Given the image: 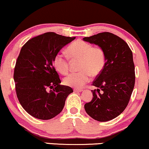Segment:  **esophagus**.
Listing matches in <instances>:
<instances>
[{"mask_svg":"<svg viewBox=\"0 0 149 149\" xmlns=\"http://www.w3.org/2000/svg\"><path fill=\"white\" fill-rule=\"evenodd\" d=\"M82 90L81 89H78V88H74V92H76V93H79V92H81Z\"/></svg>","mask_w":149,"mask_h":149,"instance_id":"1","label":"esophagus"}]
</instances>
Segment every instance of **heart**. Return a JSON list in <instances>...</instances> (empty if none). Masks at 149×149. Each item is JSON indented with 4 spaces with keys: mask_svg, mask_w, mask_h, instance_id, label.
Listing matches in <instances>:
<instances>
[{
    "mask_svg": "<svg viewBox=\"0 0 149 149\" xmlns=\"http://www.w3.org/2000/svg\"><path fill=\"white\" fill-rule=\"evenodd\" d=\"M67 52L72 60H80L79 72L71 73L64 79L68 86L80 88L90 81L91 77L97 76L104 69L106 63L105 53L99 47H93L83 40H77L68 47ZM55 69L62 74L69 72L70 63L68 57L58 53L53 61Z\"/></svg>",
    "mask_w": 149,
    "mask_h": 149,
    "instance_id": "obj_1",
    "label": "heart"
}]
</instances>
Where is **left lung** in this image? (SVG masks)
Segmentation results:
<instances>
[{"mask_svg": "<svg viewBox=\"0 0 149 149\" xmlns=\"http://www.w3.org/2000/svg\"><path fill=\"white\" fill-rule=\"evenodd\" d=\"M83 40L98 45L106 56L104 69L93 82L97 90L91 91L93 97L84 104V109L96 120H112L126 108L133 91L135 73L132 52L123 39L111 33H100Z\"/></svg>", "mask_w": 149, "mask_h": 149, "instance_id": "left-lung-1", "label": "left lung"}]
</instances>
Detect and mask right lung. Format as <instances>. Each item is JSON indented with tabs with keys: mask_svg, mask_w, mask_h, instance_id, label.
<instances>
[{
	"mask_svg": "<svg viewBox=\"0 0 149 149\" xmlns=\"http://www.w3.org/2000/svg\"><path fill=\"white\" fill-rule=\"evenodd\" d=\"M74 39L48 32L31 38L22 47L14 72L16 93L22 107L35 118L49 120L57 116L73 92L70 87L60 84L53 61Z\"/></svg>",
	"mask_w": 149,
	"mask_h": 149,
	"instance_id": "1",
	"label": "right lung"
}]
</instances>
